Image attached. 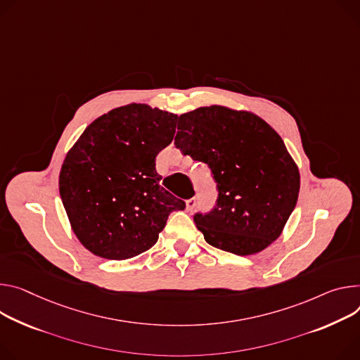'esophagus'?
Returning a JSON list of instances; mask_svg holds the SVG:
<instances>
[{"label": "esophagus", "instance_id": "esophagus-1", "mask_svg": "<svg viewBox=\"0 0 360 360\" xmlns=\"http://www.w3.org/2000/svg\"><path fill=\"white\" fill-rule=\"evenodd\" d=\"M185 205H186V211H192L195 208V205H197V200L189 198L185 201Z\"/></svg>", "mask_w": 360, "mask_h": 360}]
</instances>
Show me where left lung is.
I'll return each mask as SVG.
<instances>
[{
    "label": "left lung",
    "mask_w": 360,
    "mask_h": 360,
    "mask_svg": "<svg viewBox=\"0 0 360 360\" xmlns=\"http://www.w3.org/2000/svg\"><path fill=\"white\" fill-rule=\"evenodd\" d=\"M175 146L210 165L218 201L195 225L208 244L237 255L266 250L283 233L300 191L297 163L259 116L221 105L179 116Z\"/></svg>",
    "instance_id": "1"
}]
</instances>
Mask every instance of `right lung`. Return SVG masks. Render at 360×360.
<instances>
[{"mask_svg": "<svg viewBox=\"0 0 360 360\" xmlns=\"http://www.w3.org/2000/svg\"><path fill=\"white\" fill-rule=\"evenodd\" d=\"M178 115L130 103L94 119L70 148L58 191L75 236L91 254L126 259L152 248L185 202L160 186L156 155L174 139Z\"/></svg>", "mask_w": 360, "mask_h": 360, "instance_id": "1", "label": "right lung"}]
</instances>
